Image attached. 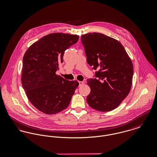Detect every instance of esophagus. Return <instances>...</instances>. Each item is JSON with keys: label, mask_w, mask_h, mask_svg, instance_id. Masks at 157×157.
<instances>
[{"label": "esophagus", "mask_w": 157, "mask_h": 157, "mask_svg": "<svg viewBox=\"0 0 157 157\" xmlns=\"http://www.w3.org/2000/svg\"><path fill=\"white\" fill-rule=\"evenodd\" d=\"M79 86H82L84 84V82L83 81H79Z\"/></svg>", "instance_id": "obj_1"}]
</instances>
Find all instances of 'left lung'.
<instances>
[{"mask_svg":"<svg viewBox=\"0 0 157 157\" xmlns=\"http://www.w3.org/2000/svg\"><path fill=\"white\" fill-rule=\"evenodd\" d=\"M88 64L96 78L87 79L91 92L86 97L89 106L97 110L111 111L128 96L132 88V61L117 40L98 33L81 36Z\"/></svg>","mask_w":157,"mask_h":157,"instance_id":"8db88e82","label":"left lung"}]
</instances>
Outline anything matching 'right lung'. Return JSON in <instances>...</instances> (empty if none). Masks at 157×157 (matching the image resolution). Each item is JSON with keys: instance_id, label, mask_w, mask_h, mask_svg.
<instances>
[{"instance_id": "right-lung-1", "label": "right lung", "mask_w": 157, "mask_h": 157, "mask_svg": "<svg viewBox=\"0 0 157 157\" xmlns=\"http://www.w3.org/2000/svg\"><path fill=\"white\" fill-rule=\"evenodd\" d=\"M79 40V35L51 33L33 44L24 54L21 82L30 103L40 112L52 115L67 108L77 81H69L56 73L64 51Z\"/></svg>"}]
</instances>
